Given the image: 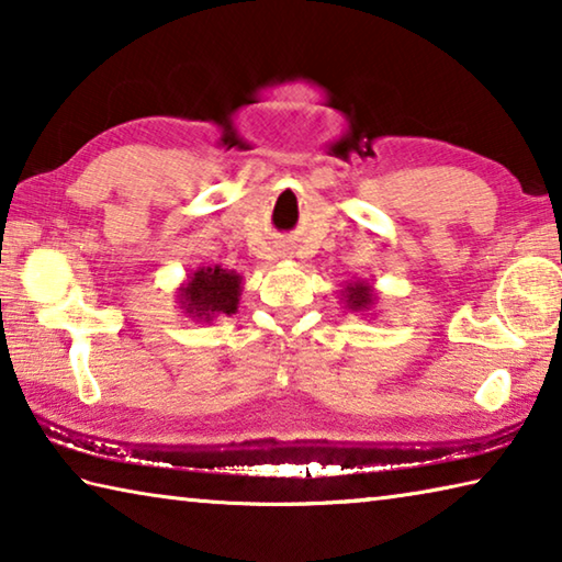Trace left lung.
<instances>
[{
  "instance_id": "left-lung-1",
  "label": "left lung",
  "mask_w": 562,
  "mask_h": 562,
  "mask_svg": "<svg viewBox=\"0 0 562 562\" xmlns=\"http://www.w3.org/2000/svg\"><path fill=\"white\" fill-rule=\"evenodd\" d=\"M341 300H345L351 312H369L376 304V292L374 284L367 280H351L341 290Z\"/></svg>"
}]
</instances>
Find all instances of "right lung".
<instances>
[{"mask_svg":"<svg viewBox=\"0 0 562 562\" xmlns=\"http://www.w3.org/2000/svg\"><path fill=\"white\" fill-rule=\"evenodd\" d=\"M176 302L183 315L195 322H213L215 317H231L237 312L243 294V274L223 270L221 265H201L190 270L176 288Z\"/></svg>","mask_w":562,"mask_h":562,"instance_id":"right-lung-1","label":"right lung"}]
</instances>
